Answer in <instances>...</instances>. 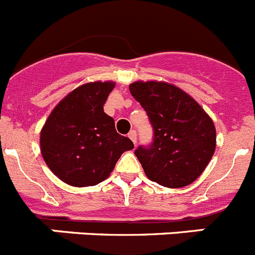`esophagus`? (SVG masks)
<instances>
[{
    "label": "esophagus",
    "instance_id": "obj_1",
    "mask_svg": "<svg viewBox=\"0 0 255 255\" xmlns=\"http://www.w3.org/2000/svg\"><path fill=\"white\" fill-rule=\"evenodd\" d=\"M128 136H129L130 139H131V141L132 143H136V131H135V130H131V131L129 132V135H128Z\"/></svg>",
    "mask_w": 255,
    "mask_h": 255
}]
</instances>
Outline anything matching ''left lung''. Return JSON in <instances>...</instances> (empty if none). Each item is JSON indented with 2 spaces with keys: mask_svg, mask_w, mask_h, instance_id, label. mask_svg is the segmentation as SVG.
Returning a JSON list of instances; mask_svg holds the SVG:
<instances>
[{
  "mask_svg": "<svg viewBox=\"0 0 255 255\" xmlns=\"http://www.w3.org/2000/svg\"><path fill=\"white\" fill-rule=\"evenodd\" d=\"M129 89L154 130L149 147L135 150L147 177L166 188L190 185L215 153L213 120L193 97L170 83L138 80Z\"/></svg>",
  "mask_w": 255,
  "mask_h": 255,
  "instance_id": "8db88e82",
  "label": "left lung"
}]
</instances>
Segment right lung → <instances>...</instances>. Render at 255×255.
Returning <instances> with one entry per match:
<instances>
[{
  "label": "right lung",
  "mask_w": 255,
  "mask_h": 255,
  "mask_svg": "<svg viewBox=\"0 0 255 255\" xmlns=\"http://www.w3.org/2000/svg\"><path fill=\"white\" fill-rule=\"evenodd\" d=\"M115 82L87 83L58 102L40 130V153L49 170L67 185L102 182L125 150L134 148L103 111Z\"/></svg>",
  "instance_id": "add662e5"
}]
</instances>
